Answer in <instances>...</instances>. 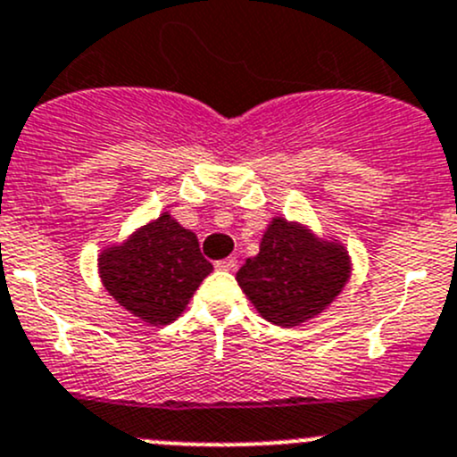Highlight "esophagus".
<instances>
[{
  "instance_id": "1",
  "label": "esophagus",
  "mask_w": 457,
  "mask_h": 457,
  "mask_svg": "<svg viewBox=\"0 0 457 457\" xmlns=\"http://www.w3.org/2000/svg\"><path fill=\"white\" fill-rule=\"evenodd\" d=\"M237 259L234 257H228V259H220V262H216V268H219V270H234V268H237Z\"/></svg>"
}]
</instances>
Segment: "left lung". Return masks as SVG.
Here are the masks:
<instances>
[{
    "mask_svg": "<svg viewBox=\"0 0 457 457\" xmlns=\"http://www.w3.org/2000/svg\"><path fill=\"white\" fill-rule=\"evenodd\" d=\"M352 277V259L340 241L318 237L297 220L275 216L263 232L257 257L237 272V281L263 320L300 327L320 315Z\"/></svg>",
    "mask_w": 457,
    "mask_h": 457,
    "instance_id": "1",
    "label": "left lung"
}]
</instances>
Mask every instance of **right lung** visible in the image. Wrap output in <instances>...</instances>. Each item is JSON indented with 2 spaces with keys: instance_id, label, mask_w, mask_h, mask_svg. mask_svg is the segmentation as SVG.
Segmentation results:
<instances>
[{
  "instance_id": "right-lung-1",
  "label": "right lung",
  "mask_w": 457,
  "mask_h": 457,
  "mask_svg": "<svg viewBox=\"0 0 457 457\" xmlns=\"http://www.w3.org/2000/svg\"><path fill=\"white\" fill-rule=\"evenodd\" d=\"M214 266L200 254L198 237L170 212L148 220L99 254V277L119 306L153 327L180 318Z\"/></svg>"
}]
</instances>
